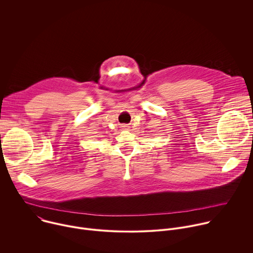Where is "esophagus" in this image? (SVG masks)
I'll list each match as a JSON object with an SVG mask.
<instances>
[{
	"instance_id": "34e87169",
	"label": "esophagus",
	"mask_w": 253,
	"mask_h": 253,
	"mask_svg": "<svg viewBox=\"0 0 253 253\" xmlns=\"http://www.w3.org/2000/svg\"><path fill=\"white\" fill-rule=\"evenodd\" d=\"M122 128H123V129H128V126H126V125H124V126H122Z\"/></svg>"
}]
</instances>
